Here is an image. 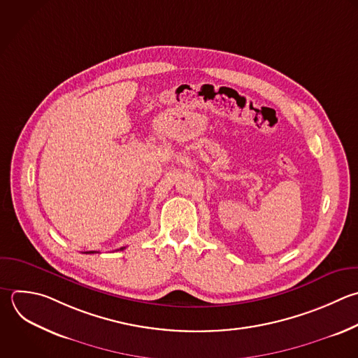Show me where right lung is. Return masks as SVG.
I'll use <instances>...</instances> for the list:
<instances>
[{
	"mask_svg": "<svg viewBox=\"0 0 358 358\" xmlns=\"http://www.w3.org/2000/svg\"><path fill=\"white\" fill-rule=\"evenodd\" d=\"M124 248H120V250H123ZM87 253H94V252H87Z\"/></svg>",
	"mask_w": 358,
	"mask_h": 358,
	"instance_id": "obj_1",
	"label": "right lung"
}]
</instances>
